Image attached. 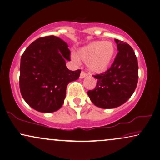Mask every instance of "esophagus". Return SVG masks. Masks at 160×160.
<instances>
[{"instance_id":"34e87169","label":"esophagus","mask_w":160,"mask_h":160,"mask_svg":"<svg viewBox=\"0 0 160 160\" xmlns=\"http://www.w3.org/2000/svg\"><path fill=\"white\" fill-rule=\"evenodd\" d=\"M86 75H87V74H86V72H81V73H80V78H81V79L84 78L86 76Z\"/></svg>"}]
</instances>
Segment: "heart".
I'll use <instances>...</instances> for the list:
<instances>
[{
    "label": "heart",
    "instance_id": "b5f03b06",
    "mask_svg": "<svg viewBox=\"0 0 160 160\" xmlns=\"http://www.w3.org/2000/svg\"><path fill=\"white\" fill-rule=\"evenodd\" d=\"M115 55L116 47L114 43L103 41L90 42L77 52V57L85 62L88 70L97 74L108 70L114 61Z\"/></svg>",
    "mask_w": 160,
    "mask_h": 160
}]
</instances>
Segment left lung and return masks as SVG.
<instances>
[{
	"label": "left lung",
	"instance_id": "1",
	"mask_svg": "<svg viewBox=\"0 0 160 160\" xmlns=\"http://www.w3.org/2000/svg\"><path fill=\"white\" fill-rule=\"evenodd\" d=\"M118 53L107 72L94 75L97 85L88 91L92 103L103 109L122 105L131 97L138 79V66L135 52L126 42L115 39Z\"/></svg>",
	"mask_w": 160,
	"mask_h": 160
}]
</instances>
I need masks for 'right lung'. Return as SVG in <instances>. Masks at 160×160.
<instances>
[{"instance_id":"right-lung-1","label":"right lung","mask_w":160,"mask_h":160,"mask_svg":"<svg viewBox=\"0 0 160 160\" xmlns=\"http://www.w3.org/2000/svg\"><path fill=\"white\" fill-rule=\"evenodd\" d=\"M68 45L57 36L38 38L27 48L21 58L19 86L27 103L41 112L61 108L70 82L78 80L81 70L70 71Z\"/></svg>"}]
</instances>
